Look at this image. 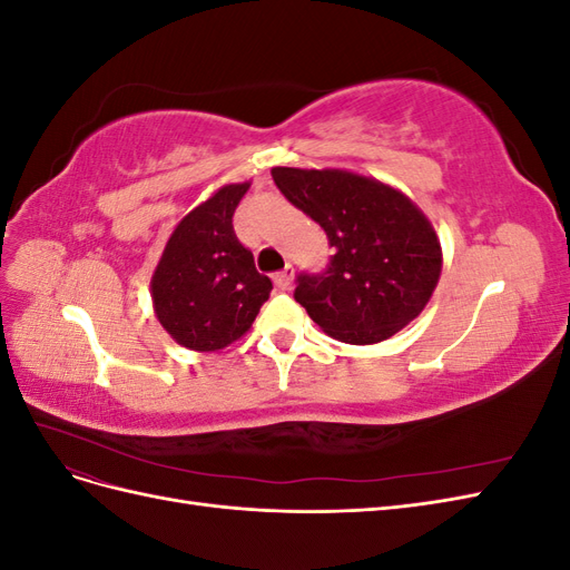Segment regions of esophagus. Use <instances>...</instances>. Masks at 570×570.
<instances>
[{
  "instance_id": "34e87169",
  "label": "esophagus",
  "mask_w": 570,
  "mask_h": 570,
  "mask_svg": "<svg viewBox=\"0 0 570 570\" xmlns=\"http://www.w3.org/2000/svg\"><path fill=\"white\" fill-rule=\"evenodd\" d=\"M292 278H295V268L292 266H285L283 271H278L273 275V283L278 289H289L292 287Z\"/></svg>"
}]
</instances>
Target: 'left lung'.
<instances>
[{"instance_id":"8db88e82","label":"left lung","mask_w":570,"mask_h":570,"mask_svg":"<svg viewBox=\"0 0 570 570\" xmlns=\"http://www.w3.org/2000/svg\"><path fill=\"white\" fill-rule=\"evenodd\" d=\"M271 176L335 247L331 268L299 275L295 289L323 333L375 344L421 316L440 281L442 247L402 189L344 168L275 166Z\"/></svg>"}]
</instances>
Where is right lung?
<instances>
[{
    "label": "right lung",
    "instance_id": "add662e5",
    "mask_svg": "<svg viewBox=\"0 0 570 570\" xmlns=\"http://www.w3.org/2000/svg\"><path fill=\"white\" fill-rule=\"evenodd\" d=\"M249 183L223 185L180 218L151 273V306L180 347L218 352L249 333L271 281L239 245L233 214Z\"/></svg>",
    "mask_w": 570,
    "mask_h": 570
}]
</instances>
